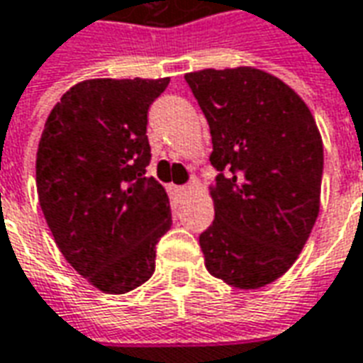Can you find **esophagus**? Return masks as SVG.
<instances>
[{
    "label": "esophagus",
    "instance_id": "obj_1",
    "mask_svg": "<svg viewBox=\"0 0 363 363\" xmlns=\"http://www.w3.org/2000/svg\"><path fill=\"white\" fill-rule=\"evenodd\" d=\"M194 189H196L194 184H186V186H181V189H179V192H181V194H190V192H192Z\"/></svg>",
    "mask_w": 363,
    "mask_h": 363
}]
</instances>
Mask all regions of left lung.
<instances>
[{
	"label": "left lung",
	"mask_w": 363,
	"mask_h": 363,
	"mask_svg": "<svg viewBox=\"0 0 363 363\" xmlns=\"http://www.w3.org/2000/svg\"><path fill=\"white\" fill-rule=\"evenodd\" d=\"M210 124L216 220L200 235L208 272L239 289L278 280L319 216L323 140L296 91L257 67L184 75Z\"/></svg>",
	"instance_id": "1"
}]
</instances>
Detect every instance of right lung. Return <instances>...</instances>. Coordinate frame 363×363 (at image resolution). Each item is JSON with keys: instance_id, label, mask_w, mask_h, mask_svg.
Instances as JSON below:
<instances>
[{"instance_id": "1", "label": "right lung", "mask_w": 363, "mask_h": 363, "mask_svg": "<svg viewBox=\"0 0 363 363\" xmlns=\"http://www.w3.org/2000/svg\"><path fill=\"white\" fill-rule=\"evenodd\" d=\"M163 79H87L52 108L36 151V190L64 259L104 294H126L155 270L171 229L165 189L145 174L147 111Z\"/></svg>"}]
</instances>
